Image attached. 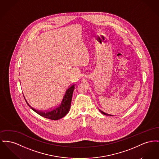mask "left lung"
Segmentation results:
<instances>
[{
    "label": "left lung",
    "instance_id": "1",
    "mask_svg": "<svg viewBox=\"0 0 159 159\" xmlns=\"http://www.w3.org/2000/svg\"><path fill=\"white\" fill-rule=\"evenodd\" d=\"M99 111H100V112H101V113H102L104 115H107V116H112L111 115H109V114H107V113H104V112H103V111H100V109H99Z\"/></svg>",
    "mask_w": 159,
    "mask_h": 159
}]
</instances>
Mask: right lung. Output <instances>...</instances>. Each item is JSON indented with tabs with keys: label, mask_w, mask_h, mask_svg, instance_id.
Wrapping results in <instances>:
<instances>
[{
	"label": "right lung",
	"mask_w": 159,
	"mask_h": 159,
	"mask_svg": "<svg viewBox=\"0 0 159 159\" xmlns=\"http://www.w3.org/2000/svg\"><path fill=\"white\" fill-rule=\"evenodd\" d=\"M75 84H72L66 89L65 93L64 94V96L62 97L61 101L57 106L47 111H38L34 108H32V107H30V106L27 103V101L26 100L25 101L29 106L34 111H35L41 116L52 120H57L64 117L70 111L73 93L75 89Z\"/></svg>",
	"instance_id": "1"
}]
</instances>
